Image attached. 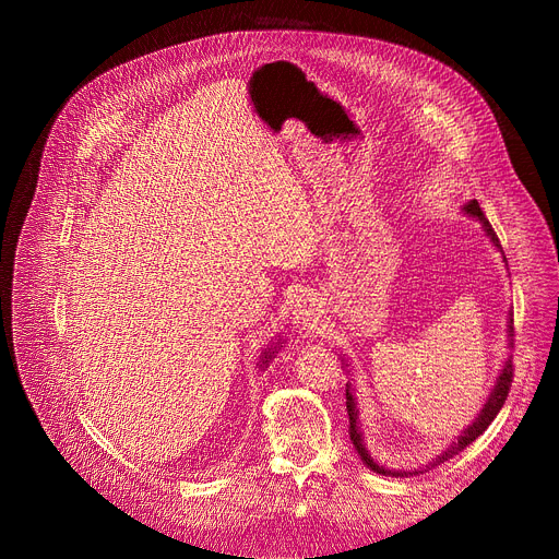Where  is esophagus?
Listing matches in <instances>:
<instances>
[{"label": "esophagus", "mask_w": 559, "mask_h": 559, "mask_svg": "<svg viewBox=\"0 0 559 559\" xmlns=\"http://www.w3.org/2000/svg\"><path fill=\"white\" fill-rule=\"evenodd\" d=\"M295 314H297V317H295V319H297V324H301V329H304V331H310V329H312V324H314V317H312L310 306H306V301L297 306Z\"/></svg>", "instance_id": "obj_1"}]
</instances>
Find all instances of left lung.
<instances>
[{
  "label": "left lung",
  "mask_w": 559,
  "mask_h": 559,
  "mask_svg": "<svg viewBox=\"0 0 559 559\" xmlns=\"http://www.w3.org/2000/svg\"><path fill=\"white\" fill-rule=\"evenodd\" d=\"M464 213L478 217V219L483 222V226H485V233L491 238V242L503 251L501 242H498L496 230H493L491 224L487 222V217H485V213H483V209H480V203H478L476 199L468 201V203L464 205ZM512 321H514V319H510V324H512ZM510 333H512V326H510ZM512 380H514V365H512V360H508L506 367H503V371H501V376H498L496 385H493V390H491V394H489V399H487V403H485V407H483V413L478 415V419L457 437V442H455L442 457H439V462H444V460L457 455L460 451H464L468 444H472L476 437H480V435L487 430V426H489V424L493 421V417L498 415V409H501L503 403L508 401V394H510V388H512ZM346 409H348V424H350V442H354V447H356L358 455L362 457V462L371 468V472H376V474H383V476H401L399 472H390V468L376 464V462L369 457V453L365 451L362 437H360V432H358V409H356V403H354V394L348 392V388H346ZM403 474H405V472H403Z\"/></svg>",
  "instance_id": "8db88e82"
}]
</instances>
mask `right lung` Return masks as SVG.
<instances>
[{"label":"right lung","instance_id":"obj_1","mask_svg":"<svg viewBox=\"0 0 559 559\" xmlns=\"http://www.w3.org/2000/svg\"><path fill=\"white\" fill-rule=\"evenodd\" d=\"M270 358H272V356H270V354H267V356H264V360H262V365H264V362H267V360H270Z\"/></svg>","mask_w":559,"mask_h":559}]
</instances>
